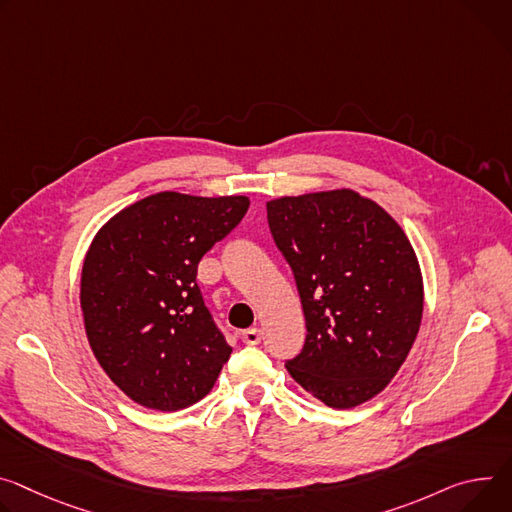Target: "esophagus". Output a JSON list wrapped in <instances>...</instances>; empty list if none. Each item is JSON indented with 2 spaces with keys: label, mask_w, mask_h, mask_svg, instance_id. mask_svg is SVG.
<instances>
[{
  "label": "esophagus",
  "mask_w": 512,
  "mask_h": 512,
  "mask_svg": "<svg viewBox=\"0 0 512 512\" xmlns=\"http://www.w3.org/2000/svg\"><path fill=\"white\" fill-rule=\"evenodd\" d=\"M261 341V331L259 329H247V331H243V343L245 345H257Z\"/></svg>",
  "instance_id": "1"
}]
</instances>
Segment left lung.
Returning <instances> with one entry per match:
<instances>
[{"mask_svg": "<svg viewBox=\"0 0 512 512\" xmlns=\"http://www.w3.org/2000/svg\"><path fill=\"white\" fill-rule=\"evenodd\" d=\"M273 241L294 271L306 341L290 376L331 408L380 394L421 329L423 275L402 226L353 190L267 202Z\"/></svg>", "mask_w": 512, "mask_h": 512, "instance_id": "left-lung-1", "label": "left lung"}]
</instances>
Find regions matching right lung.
Masks as SVG:
<instances>
[{
  "label": "right lung",
  "mask_w": 512,
  "mask_h": 512,
  "mask_svg": "<svg viewBox=\"0 0 512 512\" xmlns=\"http://www.w3.org/2000/svg\"><path fill=\"white\" fill-rule=\"evenodd\" d=\"M247 208V196L159 192L114 214L91 241L79 292L85 335L136 404L173 412L212 390L232 349L202 300L198 263Z\"/></svg>",
  "instance_id": "obj_1"
}]
</instances>
